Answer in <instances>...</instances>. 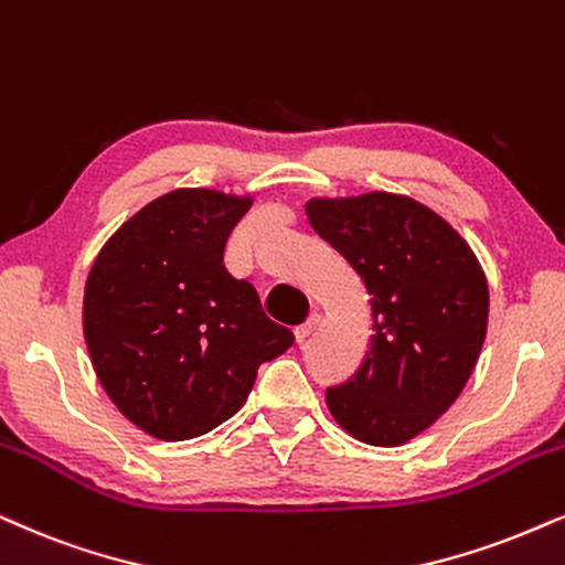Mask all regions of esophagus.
Segmentation results:
<instances>
[{"label": "esophagus", "instance_id": "obj_1", "mask_svg": "<svg viewBox=\"0 0 565 565\" xmlns=\"http://www.w3.org/2000/svg\"><path fill=\"white\" fill-rule=\"evenodd\" d=\"M317 324H319V313H311V317L306 319L303 324L296 327V342L309 340V337L313 334V329H317Z\"/></svg>", "mask_w": 565, "mask_h": 565}]
</instances>
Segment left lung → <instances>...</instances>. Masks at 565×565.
I'll return each instance as SVG.
<instances>
[{"label":"left lung","instance_id":"8db88e82","mask_svg":"<svg viewBox=\"0 0 565 565\" xmlns=\"http://www.w3.org/2000/svg\"><path fill=\"white\" fill-rule=\"evenodd\" d=\"M311 228L371 298V345L329 413L371 446H402L434 426L465 390L488 332V280L446 220L405 194L313 196Z\"/></svg>","mask_w":565,"mask_h":565}]
</instances>
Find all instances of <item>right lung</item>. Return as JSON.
<instances>
[{
    "label": "right lung",
    "instance_id": "right-lung-1",
    "mask_svg": "<svg viewBox=\"0 0 565 565\" xmlns=\"http://www.w3.org/2000/svg\"><path fill=\"white\" fill-rule=\"evenodd\" d=\"M252 196L173 189L135 212L95 256L83 334L108 399L139 430L186 441L244 407L256 371L292 345L254 285L223 265Z\"/></svg>",
    "mask_w": 565,
    "mask_h": 565
}]
</instances>
